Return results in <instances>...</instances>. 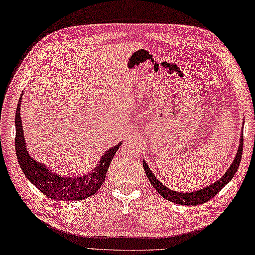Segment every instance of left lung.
I'll use <instances>...</instances> for the list:
<instances>
[{
  "mask_svg": "<svg viewBox=\"0 0 255 255\" xmlns=\"http://www.w3.org/2000/svg\"><path fill=\"white\" fill-rule=\"evenodd\" d=\"M242 131H243V128H242ZM242 154H243V132H241L240 143H239L237 155H235L233 163L231 164L229 169L226 170L224 175L222 176L220 179H217L216 182L207 185L206 187H203L201 189H198V191H194V192L180 193L177 191H174V189H170L167 186H165L164 184L160 183V180L157 179L155 174H152L149 166L147 165L145 159H142V167L145 169V173L152 186H154L156 191L158 192L160 195L165 198V200L176 203V204H180V205H200V204H204L205 202L210 201L212 197H214L216 194L219 193L221 189L234 177L235 173H237V170L239 169L241 159H242Z\"/></svg>",
  "mask_w": 255,
  "mask_h": 255,
  "instance_id": "1",
  "label": "left lung"
}]
</instances>
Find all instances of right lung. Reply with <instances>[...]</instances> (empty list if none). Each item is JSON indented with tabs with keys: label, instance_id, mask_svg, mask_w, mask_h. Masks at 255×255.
Listing matches in <instances>:
<instances>
[{
	"label": "right lung",
	"instance_id": "add662e5",
	"mask_svg": "<svg viewBox=\"0 0 255 255\" xmlns=\"http://www.w3.org/2000/svg\"><path fill=\"white\" fill-rule=\"evenodd\" d=\"M22 94L18 99L15 114V151L17 161L25 177L40 192L52 200L64 202L81 201L94 195L105 182L109 165L122 142L106 150L101 156L99 163L89 173L77 176V177L53 173L45 164L32 158L27 151L21 120Z\"/></svg>",
	"mask_w": 255,
	"mask_h": 255
}]
</instances>
